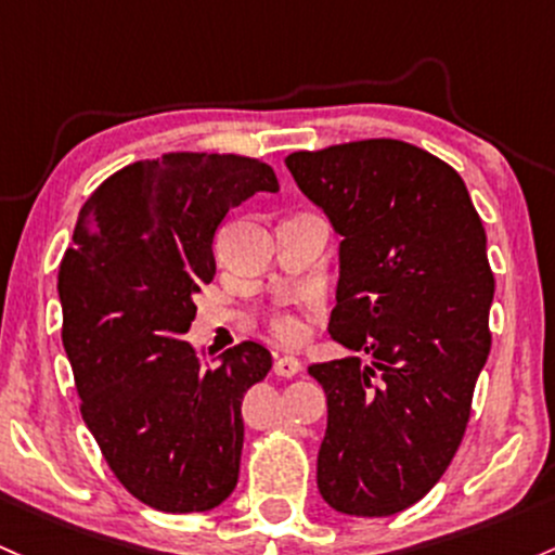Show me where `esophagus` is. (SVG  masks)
Here are the masks:
<instances>
[{
    "instance_id": "1",
    "label": "esophagus",
    "mask_w": 555,
    "mask_h": 555,
    "mask_svg": "<svg viewBox=\"0 0 555 555\" xmlns=\"http://www.w3.org/2000/svg\"><path fill=\"white\" fill-rule=\"evenodd\" d=\"M302 371V363L297 361L295 356H276V361H273V374L276 376H297Z\"/></svg>"
}]
</instances>
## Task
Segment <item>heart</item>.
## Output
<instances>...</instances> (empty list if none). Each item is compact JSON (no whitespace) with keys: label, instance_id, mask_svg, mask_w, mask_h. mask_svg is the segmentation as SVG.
<instances>
[{"label":"heart","instance_id":"obj_1","mask_svg":"<svg viewBox=\"0 0 555 555\" xmlns=\"http://www.w3.org/2000/svg\"><path fill=\"white\" fill-rule=\"evenodd\" d=\"M268 326L276 334L282 343H300L302 334H306V324L297 315V310L292 308H276L268 313Z\"/></svg>","mask_w":555,"mask_h":555}]
</instances>
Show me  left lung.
I'll return each mask as SVG.
<instances>
[{
    "label": "left lung",
    "mask_w": 555,
    "mask_h": 555,
    "mask_svg": "<svg viewBox=\"0 0 555 555\" xmlns=\"http://www.w3.org/2000/svg\"><path fill=\"white\" fill-rule=\"evenodd\" d=\"M284 163L343 236L328 332L374 358L308 369L328 408L319 490L343 514H398L461 448L490 356L495 276L482 218L446 160L400 139L300 150Z\"/></svg>",
    "instance_id": "1"
}]
</instances>
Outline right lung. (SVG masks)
Returning a JSON list of instances; mask_svg holds the SVG:
<instances>
[{"label": "right lung", "mask_w": 555, "mask_h": 555, "mask_svg": "<svg viewBox=\"0 0 555 555\" xmlns=\"http://www.w3.org/2000/svg\"><path fill=\"white\" fill-rule=\"evenodd\" d=\"M255 192H279L258 157L137 160L91 192L60 263L63 345L83 422L115 479L166 514L210 511L234 492L242 400L271 371V352L249 339L216 366L184 339L192 297L216 276V229Z\"/></svg>", "instance_id": "add662e5"}]
</instances>
